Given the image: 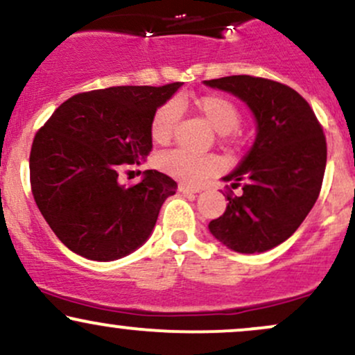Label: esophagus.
Returning a JSON list of instances; mask_svg holds the SVG:
<instances>
[{"label":"esophagus","instance_id":"obj_1","mask_svg":"<svg viewBox=\"0 0 355 355\" xmlns=\"http://www.w3.org/2000/svg\"><path fill=\"white\" fill-rule=\"evenodd\" d=\"M178 191H180V193H183V195H191V193H198V189H191V187H189V185H183V183H180V185H178Z\"/></svg>","mask_w":355,"mask_h":355}]
</instances>
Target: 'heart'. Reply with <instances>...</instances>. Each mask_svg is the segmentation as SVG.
Here are the masks:
<instances>
[{"instance_id":"heart-1","label":"heart","mask_w":355,"mask_h":355,"mask_svg":"<svg viewBox=\"0 0 355 355\" xmlns=\"http://www.w3.org/2000/svg\"><path fill=\"white\" fill-rule=\"evenodd\" d=\"M195 108L205 116V120L222 135L232 133L240 125V112L234 101L222 95H203L193 101ZM180 105L175 100L165 101L153 113L150 133L158 144H165L172 138L178 120H180ZM158 168L175 180L185 185L197 187L220 170L218 157L211 153H197L187 148H173L158 155Z\"/></svg>"}]
</instances>
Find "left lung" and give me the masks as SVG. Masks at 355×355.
<instances>
[{
	"label": "left lung",
	"instance_id": "8db88e82",
	"mask_svg": "<svg viewBox=\"0 0 355 355\" xmlns=\"http://www.w3.org/2000/svg\"><path fill=\"white\" fill-rule=\"evenodd\" d=\"M232 93L257 123L252 148L223 177L240 197L227 195L222 217L209 223L218 242L240 254H260L285 242L312 210L324 180L327 144L311 105L287 85L248 75L203 81Z\"/></svg>",
	"mask_w": 355,
	"mask_h": 355
}]
</instances>
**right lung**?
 I'll use <instances>...</instances> for the list:
<instances>
[{"label":"right lung","instance_id":"add662e5","mask_svg":"<svg viewBox=\"0 0 355 355\" xmlns=\"http://www.w3.org/2000/svg\"><path fill=\"white\" fill-rule=\"evenodd\" d=\"M183 83L112 87L61 103L36 133L30 153L31 191L55 235L85 259L110 262L152 235L177 182L145 170L126 187L118 175L152 150L153 113Z\"/></svg>","mask_w":355,"mask_h":355}]
</instances>
